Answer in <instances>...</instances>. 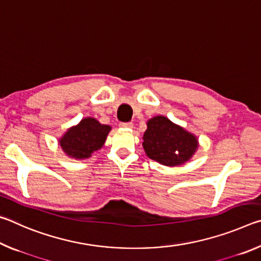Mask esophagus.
<instances>
[{
  "label": "esophagus",
  "instance_id": "obj_1",
  "mask_svg": "<svg viewBox=\"0 0 261 261\" xmlns=\"http://www.w3.org/2000/svg\"><path fill=\"white\" fill-rule=\"evenodd\" d=\"M120 126L121 127H124V129H131L134 124H132L131 122H127V123H120Z\"/></svg>",
  "mask_w": 261,
  "mask_h": 261
}]
</instances>
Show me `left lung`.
Here are the masks:
<instances>
[{"instance_id": "left-lung-1", "label": "left lung", "mask_w": 261, "mask_h": 261, "mask_svg": "<svg viewBox=\"0 0 261 261\" xmlns=\"http://www.w3.org/2000/svg\"><path fill=\"white\" fill-rule=\"evenodd\" d=\"M143 140L146 155L168 167L183 165L192 158L198 148L196 136L165 116L148 120Z\"/></svg>"}]
</instances>
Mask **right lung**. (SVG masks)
I'll use <instances>...</instances> for the list:
<instances>
[{
    "label": "right lung",
    "instance_id": "add662e5",
    "mask_svg": "<svg viewBox=\"0 0 261 261\" xmlns=\"http://www.w3.org/2000/svg\"><path fill=\"white\" fill-rule=\"evenodd\" d=\"M110 130L109 125L101 124L93 117H86L70 127L59 143L68 156L82 160L90 158L92 153L103 146Z\"/></svg>",
    "mask_w": 261,
    "mask_h": 261
}]
</instances>
